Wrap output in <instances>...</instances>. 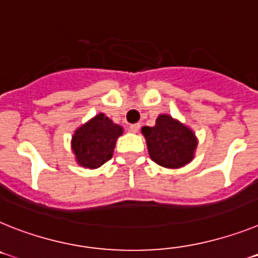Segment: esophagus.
Wrapping results in <instances>:
<instances>
[{
  "label": "esophagus",
  "mask_w": 258,
  "mask_h": 258,
  "mask_svg": "<svg viewBox=\"0 0 258 258\" xmlns=\"http://www.w3.org/2000/svg\"><path fill=\"white\" fill-rule=\"evenodd\" d=\"M141 125L140 124H132L129 125V131L132 132V133H137L138 131H140Z\"/></svg>",
  "instance_id": "esophagus-1"
}]
</instances>
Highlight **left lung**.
<instances>
[{"mask_svg":"<svg viewBox=\"0 0 258 258\" xmlns=\"http://www.w3.org/2000/svg\"><path fill=\"white\" fill-rule=\"evenodd\" d=\"M151 159L164 168H181L195 159L198 140L196 133L171 114L162 113L154 126L141 129Z\"/></svg>","mask_w":258,"mask_h":258,"instance_id":"obj_1","label":"left lung"}]
</instances>
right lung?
Returning a JSON list of instances; mask_svg holds the SVG:
<instances>
[{
  "mask_svg": "<svg viewBox=\"0 0 258 258\" xmlns=\"http://www.w3.org/2000/svg\"><path fill=\"white\" fill-rule=\"evenodd\" d=\"M124 127L114 124L104 113H98L74 131L72 151L76 162L83 168L96 169L111 159L116 141Z\"/></svg>",
  "mask_w": 258,
  "mask_h": 258,
  "instance_id": "1",
  "label": "right lung"
}]
</instances>
